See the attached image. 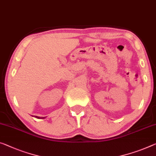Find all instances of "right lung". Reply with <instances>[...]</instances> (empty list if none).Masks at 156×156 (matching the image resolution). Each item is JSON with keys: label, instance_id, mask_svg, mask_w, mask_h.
<instances>
[{"label": "right lung", "instance_id": "add662e5", "mask_svg": "<svg viewBox=\"0 0 156 156\" xmlns=\"http://www.w3.org/2000/svg\"><path fill=\"white\" fill-rule=\"evenodd\" d=\"M35 118H37V119H44L45 117H39V116H35Z\"/></svg>", "mask_w": 156, "mask_h": 156}]
</instances>
